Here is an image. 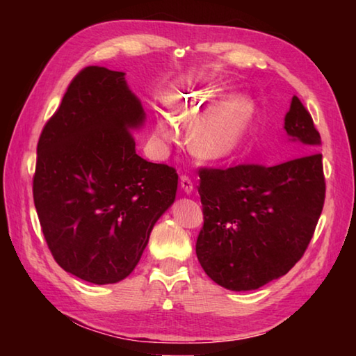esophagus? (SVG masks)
<instances>
[{
    "mask_svg": "<svg viewBox=\"0 0 356 356\" xmlns=\"http://www.w3.org/2000/svg\"><path fill=\"white\" fill-rule=\"evenodd\" d=\"M180 186H182V190L186 195H190L193 191V180L186 176V174H182V176H180Z\"/></svg>",
    "mask_w": 356,
    "mask_h": 356,
    "instance_id": "1",
    "label": "esophagus"
}]
</instances>
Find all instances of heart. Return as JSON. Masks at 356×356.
<instances>
[{"label":"heart","mask_w":356,"mask_h":356,"mask_svg":"<svg viewBox=\"0 0 356 356\" xmlns=\"http://www.w3.org/2000/svg\"><path fill=\"white\" fill-rule=\"evenodd\" d=\"M229 92L221 88H209L176 95L170 102L172 116L179 122H195L190 130V147L201 159H226L243 141L254 113L248 97H236L222 104ZM156 135L166 141L176 138L172 120L160 116Z\"/></svg>","instance_id":"heart-1"}]
</instances>
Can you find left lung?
Masks as SVG:
<instances>
[{"instance_id":"8db88e82","label":"left lung","mask_w":356,"mask_h":356,"mask_svg":"<svg viewBox=\"0 0 356 356\" xmlns=\"http://www.w3.org/2000/svg\"><path fill=\"white\" fill-rule=\"evenodd\" d=\"M284 129L308 150L321 144L314 120L293 95ZM322 154L270 166L242 163L200 170L204 225L196 256L229 291H254L286 275L314 236L325 202Z\"/></svg>"}]
</instances>
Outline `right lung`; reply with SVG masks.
Listing matches in <instances>:
<instances>
[{
	"label": "right lung",
	"mask_w": 356,
	"mask_h": 356,
	"mask_svg": "<svg viewBox=\"0 0 356 356\" xmlns=\"http://www.w3.org/2000/svg\"><path fill=\"white\" fill-rule=\"evenodd\" d=\"M124 72H78L38 143L33 197L51 256L94 284L127 278L176 200L172 166L135 150L144 111Z\"/></svg>",
	"instance_id": "1"
}]
</instances>
